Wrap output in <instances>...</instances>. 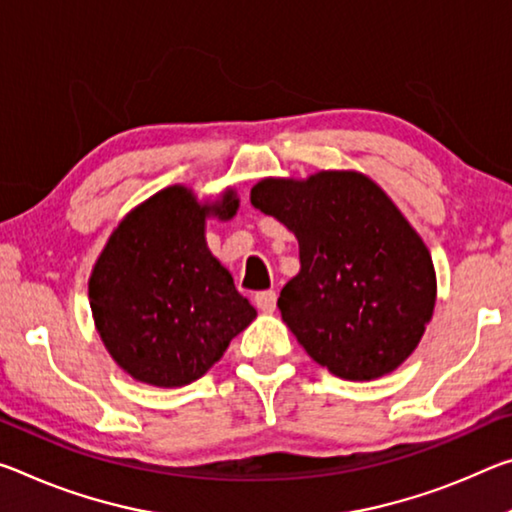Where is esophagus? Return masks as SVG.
Listing matches in <instances>:
<instances>
[{"mask_svg": "<svg viewBox=\"0 0 512 512\" xmlns=\"http://www.w3.org/2000/svg\"><path fill=\"white\" fill-rule=\"evenodd\" d=\"M275 300H278V296H275L273 289L257 291V294H255V305L262 312H273L275 310Z\"/></svg>", "mask_w": 512, "mask_h": 512, "instance_id": "34e87169", "label": "esophagus"}]
</instances>
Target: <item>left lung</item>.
Segmentation results:
<instances>
[{"instance_id": "1", "label": "left lung", "mask_w": 512, "mask_h": 512, "mask_svg": "<svg viewBox=\"0 0 512 512\" xmlns=\"http://www.w3.org/2000/svg\"><path fill=\"white\" fill-rule=\"evenodd\" d=\"M250 202L298 239L300 271L278 307L307 355L346 380L401 367L431 321L437 282L426 243L387 193L355 170H321L266 177Z\"/></svg>"}]
</instances>
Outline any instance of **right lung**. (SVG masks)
Wrapping results in <instances>:
<instances>
[{
    "label": "right lung",
    "mask_w": 512,
    "mask_h": 512,
    "mask_svg": "<svg viewBox=\"0 0 512 512\" xmlns=\"http://www.w3.org/2000/svg\"><path fill=\"white\" fill-rule=\"evenodd\" d=\"M234 189L198 202L168 186L132 209L97 257L88 298L104 346L134 380L182 387L214 367L255 319L230 271L209 253L205 223L237 214Z\"/></svg>",
    "instance_id": "1"
}]
</instances>
